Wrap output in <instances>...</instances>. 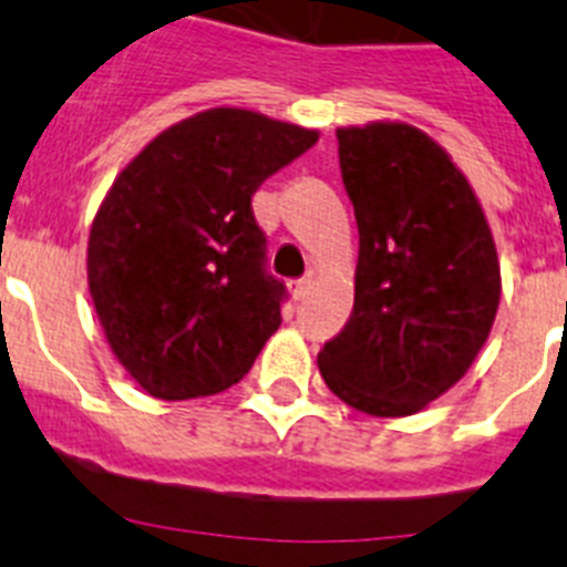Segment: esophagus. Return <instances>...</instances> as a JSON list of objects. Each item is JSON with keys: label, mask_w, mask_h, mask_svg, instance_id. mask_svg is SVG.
<instances>
[{"label": "esophagus", "mask_w": 567, "mask_h": 567, "mask_svg": "<svg viewBox=\"0 0 567 567\" xmlns=\"http://www.w3.org/2000/svg\"><path fill=\"white\" fill-rule=\"evenodd\" d=\"M309 284H312V280H309V278H300V280H295L292 287H289V289H292V298H295V300H300V298H303V295L309 292Z\"/></svg>", "instance_id": "34e87169"}]
</instances>
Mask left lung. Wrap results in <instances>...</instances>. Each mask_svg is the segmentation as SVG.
Segmentation results:
<instances>
[{
  "label": "left lung",
  "mask_w": 567,
  "mask_h": 567,
  "mask_svg": "<svg viewBox=\"0 0 567 567\" xmlns=\"http://www.w3.org/2000/svg\"><path fill=\"white\" fill-rule=\"evenodd\" d=\"M360 233L354 309L318 354L358 412L405 417L471 369L499 307L494 235L468 178L432 135L403 122L338 130Z\"/></svg>",
  "instance_id": "1"
}]
</instances>
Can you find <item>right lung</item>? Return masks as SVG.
<instances>
[{
  "label": "right lung",
  "instance_id": "add662e5",
  "mask_svg": "<svg viewBox=\"0 0 567 567\" xmlns=\"http://www.w3.org/2000/svg\"><path fill=\"white\" fill-rule=\"evenodd\" d=\"M318 130L213 107L158 133L118 173L87 240V284L110 349L162 400L218 394L280 327L252 195Z\"/></svg>",
  "mask_w": 567,
  "mask_h": 567
}]
</instances>
